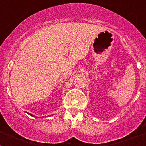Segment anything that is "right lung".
Returning <instances> with one entry per match:
<instances>
[{"label":"right lung","instance_id":"obj_1","mask_svg":"<svg viewBox=\"0 0 146 146\" xmlns=\"http://www.w3.org/2000/svg\"><path fill=\"white\" fill-rule=\"evenodd\" d=\"M29 115H31V116H33V115H32V114H31V113H29Z\"/></svg>","mask_w":146,"mask_h":146}]
</instances>
